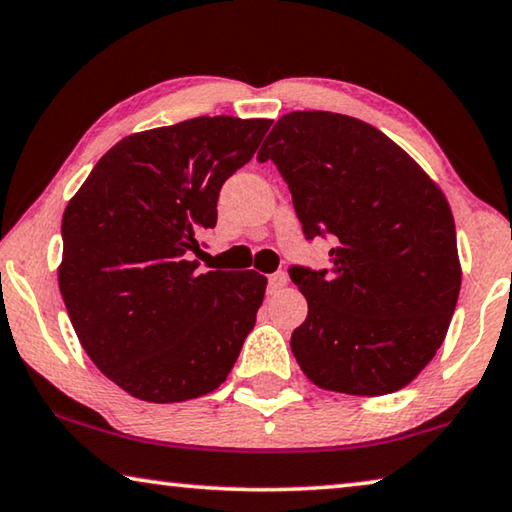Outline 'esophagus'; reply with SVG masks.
I'll list each match as a JSON object with an SVG mask.
<instances>
[{"mask_svg":"<svg viewBox=\"0 0 512 512\" xmlns=\"http://www.w3.org/2000/svg\"><path fill=\"white\" fill-rule=\"evenodd\" d=\"M287 273L285 271H278V273H273V275H269V294H278L280 289H285L287 287Z\"/></svg>","mask_w":512,"mask_h":512,"instance_id":"obj_1","label":"esophagus"}]
</instances>
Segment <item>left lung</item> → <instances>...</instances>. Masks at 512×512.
<instances>
[{
  "mask_svg": "<svg viewBox=\"0 0 512 512\" xmlns=\"http://www.w3.org/2000/svg\"><path fill=\"white\" fill-rule=\"evenodd\" d=\"M289 184L307 239L330 234V269L294 266L307 319L291 353L328 392H399L435 358L462 269L449 200L380 129L330 111H291L257 161Z\"/></svg>",
  "mask_w": 512,
  "mask_h": 512,
  "instance_id": "8db88e82",
  "label": "left lung"
}]
</instances>
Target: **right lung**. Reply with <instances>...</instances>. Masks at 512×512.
I'll list each match as a JSON object with an SVG mask.
<instances>
[{"label": "right lung", "mask_w": 512, "mask_h": 512, "mask_svg": "<svg viewBox=\"0 0 512 512\" xmlns=\"http://www.w3.org/2000/svg\"><path fill=\"white\" fill-rule=\"evenodd\" d=\"M271 120L200 116L125 136L63 212L59 289L79 344L148 403L214 392L255 326L266 278L198 273L196 234Z\"/></svg>", "instance_id": "obj_1"}]
</instances>
